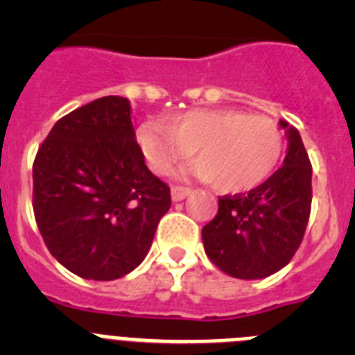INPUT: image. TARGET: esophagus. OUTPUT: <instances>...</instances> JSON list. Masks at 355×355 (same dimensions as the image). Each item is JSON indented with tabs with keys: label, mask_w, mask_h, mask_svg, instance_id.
<instances>
[{
	"label": "esophagus",
	"mask_w": 355,
	"mask_h": 355,
	"mask_svg": "<svg viewBox=\"0 0 355 355\" xmlns=\"http://www.w3.org/2000/svg\"><path fill=\"white\" fill-rule=\"evenodd\" d=\"M190 192H192V190H190V188H184V187H172V200H174V202H180V200H183V199H187L188 196H190Z\"/></svg>",
	"instance_id": "obj_1"
}]
</instances>
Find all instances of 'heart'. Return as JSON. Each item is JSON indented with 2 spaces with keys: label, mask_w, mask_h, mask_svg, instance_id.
Wrapping results in <instances>:
<instances>
[{
  "label": "heart",
  "mask_w": 355,
  "mask_h": 355,
  "mask_svg": "<svg viewBox=\"0 0 355 355\" xmlns=\"http://www.w3.org/2000/svg\"><path fill=\"white\" fill-rule=\"evenodd\" d=\"M137 142L159 175L174 174L197 150L192 174L215 181L225 193L258 188L283 155V135L272 119L231 108L190 110L167 124L146 121L137 130Z\"/></svg>",
  "instance_id": "1"
}]
</instances>
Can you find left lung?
Instances as JSON below:
<instances>
[{"mask_svg": "<svg viewBox=\"0 0 355 355\" xmlns=\"http://www.w3.org/2000/svg\"><path fill=\"white\" fill-rule=\"evenodd\" d=\"M286 137L283 167L247 196L222 197L202 227L208 258L231 277L263 279L290 263L311 211V163L300 133L279 121Z\"/></svg>", "mask_w": 355, "mask_h": 355, "instance_id": "left-lung-1", "label": "left lung"}]
</instances>
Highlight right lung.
<instances>
[{
    "mask_svg": "<svg viewBox=\"0 0 355 355\" xmlns=\"http://www.w3.org/2000/svg\"><path fill=\"white\" fill-rule=\"evenodd\" d=\"M171 188L147 168L131 103L99 97L62 117L33 163V211L56 261L114 281L146 259Z\"/></svg>",
    "mask_w": 355,
    "mask_h": 355,
    "instance_id": "add662e5",
    "label": "right lung"
}]
</instances>
